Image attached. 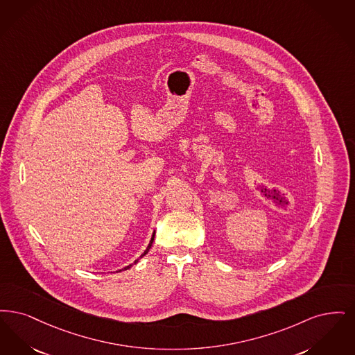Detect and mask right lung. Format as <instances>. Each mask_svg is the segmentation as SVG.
<instances>
[{
	"instance_id": "1",
	"label": "right lung",
	"mask_w": 355,
	"mask_h": 355,
	"mask_svg": "<svg viewBox=\"0 0 355 355\" xmlns=\"http://www.w3.org/2000/svg\"><path fill=\"white\" fill-rule=\"evenodd\" d=\"M154 239H155V231L154 233H153V236H151V240H150V244H148V247L146 248V250L141 253V256L139 257L138 260H135V262L134 263H137V262L141 259V257H144L147 253H148V250L151 249V247H153V243H154ZM132 266V263H130V265H127V266H124L123 269H121V270H116V272H122V270H127V269H130Z\"/></svg>"
}]
</instances>
